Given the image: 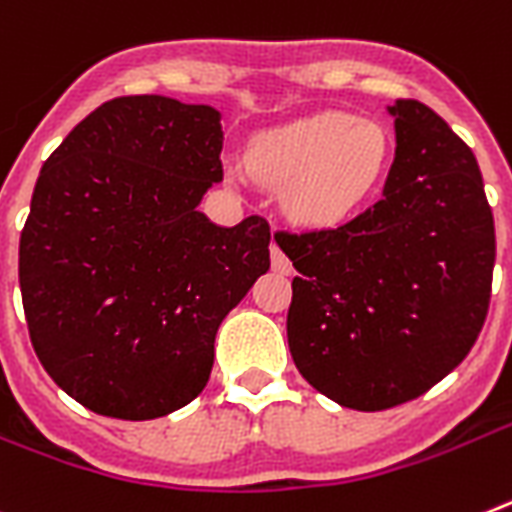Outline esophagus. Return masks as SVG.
Returning <instances> with one entry per match:
<instances>
[{"mask_svg": "<svg viewBox=\"0 0 512 512\" xmlns=\"http://www.w3.org/2000/svg\"><path fill=\"white\" fill-rule=\"evenodd\" d=\"M270 263H273V270H278V273H283V276H289L291 273V260L283 255L278 244H273V247H270Z\"/></svg>", "mask_w": 512, "mask_h": 512, "instance_id": "34e87169", "label": "esophagus"}]
</instances>
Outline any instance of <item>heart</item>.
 <instances>
[{"mask_svg":"<svg viewBox=\"0 0 512 512\" xmlns=\"http://www.w3.org/2000/svg\"><path fill=\"white\" fill-rule=\"evenodd\" d=\"M390 161L382 124L349 114H317L255 137L252 174L286 184L283 203L296 221L333 223L354 213L377 190Z\"/></svg>","mask_w":512,"mask_h":512,"instance_id":"obj_1","label":"heart"}]
</instances>
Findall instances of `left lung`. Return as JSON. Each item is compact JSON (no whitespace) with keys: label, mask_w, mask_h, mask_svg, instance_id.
<instances>
[{"label":"left lung","mask_w":512,"mask_h":512,"mask_svg":"<svg viewBox=\"0 0 512 512\" xmlns=\"http://www.w3.org/2000/svg\"><path fill=\"white\" fill-rule=\"evenodd\" d=\"M395 158L375 205L336 229L276 234L299 276L289 349L330 401L382 411L427 393L484 325L495 221L474 153L411 98L388 106Z\"/></svg>","instance_id":"obj_1"}]
</instances>
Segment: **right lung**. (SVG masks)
Segmentation results:
<instances>
[{"label": "right lung", "instance_id": "right-lung-1", "mask_svg": "<svg viewBox=\"0 0 512 512\" xmlns=\"http://www.w3.org/2000/svg\"><path fill=\"white\" fill-rule=\"evenodd\" d=\"M221 111L101 103L38 174L20 234L30 343L85 409L145 422L203 393L223 317L270 268V226L197 210L223 179Z\"/></svg>", "mask_w": 512, "mask_h": 512}]
</instances>
